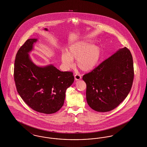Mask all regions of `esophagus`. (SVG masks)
I'll list each match as a JSON object with an SVG mask.
<instances>
[{"label":"esophagus","instance_id":"esophagus-1","mask_svg":"<svg viewBox=\"0 0 147 147\" xmlns=\"http://www.w3.org/2000/svg\"><path fill=\"white\" fill-rule=\"evenodd\" d=\"M74 78H75V79L76 80H80L82 78V77H81V76L80 74H76L74 75Z\"/></svg>","mask_w":147,"mask_h":147}]
</instances>
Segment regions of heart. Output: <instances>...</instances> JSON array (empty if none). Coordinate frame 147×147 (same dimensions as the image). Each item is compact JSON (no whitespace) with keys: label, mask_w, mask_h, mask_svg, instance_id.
I'll use <instances>...</instances> for the list:
<instances>
[{"label":"heart","mask_w":147,"mask_h":147,"mask_svg":"<svg viewBox=\"0 0 147 147\" xmlns=\"http://www.w3.org/2000/svg\"><path fill=\"white\" fill-rule=\"evenodd\" d=\"M101 56L102 49L99 46L89 41H79L70 45L67 52H63L61 61L64 67L69 69L73 64V59H76L78 68L88 71L96 66Z\"/></svg>","instance_id":"b5f03b06"}]
</instances>
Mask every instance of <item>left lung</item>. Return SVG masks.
I'll use <instances>...</instances> for the list:
<instances>
[{"instance_id": "left-lung-1", "label": "left lung", "mask_w": 147, "mask_h": 147, "mask_svg": "<svg viewBox=\"0 0 147 147\" xmlns=\"http://www.w3.org/2000/svg\"><path fill=\"white\" fill-rule=\"evenodd\" d=\"M134 78L133 58L126 47L84 74L86 97L89 106L98 112H108L117 107L127 96Z\"/></svg>"}]
</instances>
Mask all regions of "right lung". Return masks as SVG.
<instances>
[{"label":"right lung","mask_w":147,"mask_h":147,"mask_svg":"<svg viewBox=\"0 0 147 147\" xmlns=\"http://www.w3.org/2000/svg\"><path fill=\"white\" fill-rule=\"evenodd\" d=\"M37 39H28L18 50L14 63L16 90L24 102L37 112L51 114L63 106L65 91L74 82L71 71H61L53 65L40 67L30 58Z\"/></svg>","instance_id":"obj_1"}]
</instances>
